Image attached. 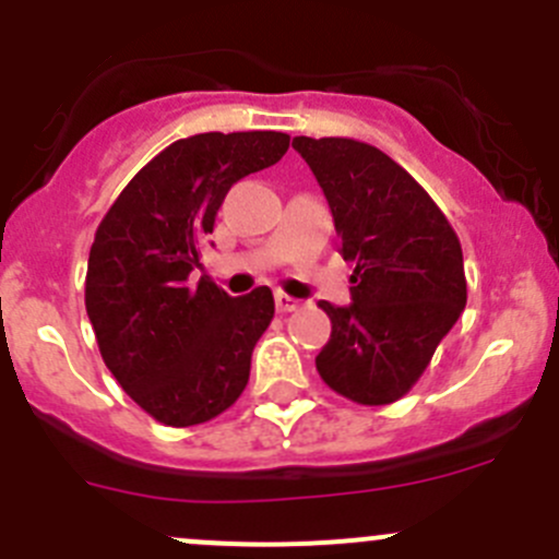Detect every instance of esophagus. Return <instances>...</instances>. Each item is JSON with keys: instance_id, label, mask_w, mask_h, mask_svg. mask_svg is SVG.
I'll list each match as a JSON object with an SVG mask.
<instances>
[{"instance_id": "1", "label": "esophagus", "mask_w": 559, "mask_h": 559, "mask_svg": "<svg viewBox=\"0 0 559 559\" xmlns=\"http://www.w3.org/2000/svg\"><path fill=\"white\" fill-rule=\"evenodd\" d=\"M300 306H302V302L295 300V297H289V295H275V308H278L281 313L297 311V308H300Z\"/></svg>"}]
</instances>
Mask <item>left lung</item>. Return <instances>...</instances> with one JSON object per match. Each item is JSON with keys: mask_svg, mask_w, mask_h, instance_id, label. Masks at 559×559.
Returning <instances> with one entry per match:
<instances>
[{"mask_svg": "<svg viewBox=\"0 0 559 559\" xmlns=\"http://www.w3.org/2000/svg\"><path fill=\"white\" fill-rule=\"evenodd\" d=\"M330 202L352 306L321 302L332 335L316 357L324 384L362 405L403 397L467 302L456 233L432 197L376 145L295 138Z\"/></svg>", "mask_w": 559, "mask_h": 559, "instance_id": "left-lung-1", "label": "left lung"}]
</instances>
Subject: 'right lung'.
<instances>
[{
	"instance_id": "obj_1",
	"label": "right lung",
	"mask_w": 559,
	"mask_h": 559,
	"mask_svg": "<svg viewBox=\"0 0 559 559\" xmlns=\"http://www.w3.org/2000/svg\"><path fill=\"white\" fill-rule=\"evenodd\" d=\"M286 148L284 132L175 140L129 180L94 235L86 313L99 354L162 425H202L243 394L251 352L275 313L273 292L229 297L189 275L233 183Z\"/></svg>"
}]
</instances>
